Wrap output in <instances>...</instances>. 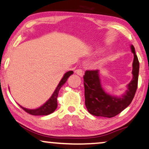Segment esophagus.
<instances>
[{
	"label": "esophagus",
	"instance_id": "obj_1",
	"mask_svg": "<svg viewBox=\"0 0 149 149\" xmlns=\"http://www.w3.org/2000/svg\"><path fill=\"white\" fill-rule=\"evenodd\" d=\"M77 74L78 75V76H80L81 77L83 76V74H84V71L82 70V69H76V71H75Z\"/></svg>",
	"mask_w": 149,
	"mask_h": 149
}]
</instances>
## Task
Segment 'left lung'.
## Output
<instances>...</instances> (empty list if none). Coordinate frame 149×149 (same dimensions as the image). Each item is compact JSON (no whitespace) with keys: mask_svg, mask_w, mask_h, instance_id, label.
Returning <instances> with one entry per match:
<instances>
[{"mask_svg":"<svg viewBox=\"0 0 149 149\" xmlns=\"http://www.w3.org/2000/svg\"><path fill=\"white\" fill-rule=\"evenodd\" d=\"M134 58L133 79L127 85V90L120 97L107 93L102 86L98 70L86 71L84 78L85 105L88 111L95 116L113 118L121 113L132 102L137 88L140 64L133 45L131 46Z\"/></svg>","mask_w":149,"mask_h":149,"instance_id":"obj_1","label":"left lung"}]
</instances>
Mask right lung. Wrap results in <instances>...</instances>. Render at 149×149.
Wrapping results in <instances>:
<instances>
[{
	"mask_svg": "<svg viewBox=\"0 0 149 149\" xmlns=\"http://www.w3.org/2000/svg\"><path fill=\"white\" fill-rule=\"evenodd\" d=\"M73 71H69L68 72L65 73V75H64L63 78L61 79V82H59V84H58V85L57 86L56 90L54 91V93L52 94V95L51 96L50 98L44 104L39 107V108L36 109H28L24 108V107H22L21 106L20 107L23 109L24 111L28 113L29 114L33 115V116H47V115L52 113L56 110V108H57V98L60 88L62 87V86H63V84L67 82L69 77L70 76L71 74H73Z\"/></svg>",
	"mask_w": 149,
	"mask_h": 149,
	"instance_id": "add662e5",
	"label": "right lung"
}]
</instances>
